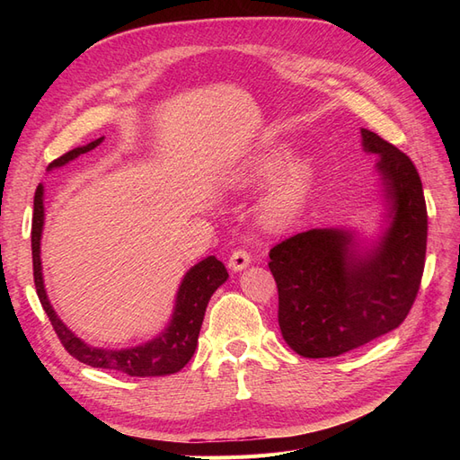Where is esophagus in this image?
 I'll return each instance as SVG.
<instances>
[{"label": "esophagus", "mask_w": 460, "mask_h": 460, "mask_svg": "<svg viewBox=\"0 0 460 460\" xmlns=\"http://www.w3.org/2000/svg\"><path fill=\"white\" fill-rule=\"evenodd\" d=\"M249 262H252V255H249L245 249H235V252L228 259V267L234 272H240L249 267Z\"/></svg>", "instance_id": "esophagus-1"}]
</instances>
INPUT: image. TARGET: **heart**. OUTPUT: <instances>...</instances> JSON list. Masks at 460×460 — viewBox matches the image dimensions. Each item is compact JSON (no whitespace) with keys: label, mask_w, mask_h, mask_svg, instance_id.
Returning <instances> with one entry per match:
<instances>
[{"label":"heart","mask_w":460,"mask_h":460,"mask_svg":"<svg viewBox=\"0 0 460 460\" xmlns=\"http://www.w3.org/2000/svg\"><path fill=\"white\" fill-rule=\"evenodd\" d=\"M291 149L288 146H272L262 149L243 161L234 171V184L245 188L264 182L278 172L281 174L272 180V184L262 193L259 203V220L267 228H282L294 220L307 201L314 186L316 163L313 157H297L288 165Z\"/></svg>","instance_id":"1"}]
</instances>
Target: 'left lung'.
Segmentation results:
<instances>
[{
	"label": "left lung",
	"mask_w": 460,
	"mask_h": 460,
	"mask_svg": "<svg viewBox=\"0 0 460 460\" xmlns=\"http://www.w3.org/2000/svg\"><path fill=\"white\" fill-rule=\"evenodd\" d=\"M374 153L384 199L382 230L367 240L353 228H311L270 249L278 324L307 358L338 357L395 330L409 314L424 272L428 215L412 161L360 128Z\"/></svg>",
	"instance_id": "8db88e82"
}]
</instances>
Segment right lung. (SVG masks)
<instances>
[{"mask_svg": "<svg viewBox=\"0 0 460 460\" xmlns=\"http://www.w3.org/2000/svg\"><path fill=\"white\" fill-rule=\"evenodd\" d=\"M105 137L75 147L73 151L65 153L63 157L55 159L49 164V171L59 169L66 163L75 161L82 153H88L100 146ZM46 208H44V186L36 188L34 196V217H32V264H34V284L41 307L51 320V326L58 333L65 349L71 353L80 363L90 365L93 368H107L122 372L128 376H137V378H149V376H166L182 370L190 358L196 353L199 330L203 324L205 309L208 299L215 291L228 280V272L217 257H207L184 274L182 282L178 286L174 309L171 314L169 324L161 330L155 338L134 345L124 347V349H107V347H95L80 340L76 333L68 328L59 314L55 313L53 305L48 297L44 272H41V232H44Z\"/></svg>", "mask_w": 460, "mask_h": 460, "instance_id": "right-lung-1", "label": "right lung"}]
</instances>
